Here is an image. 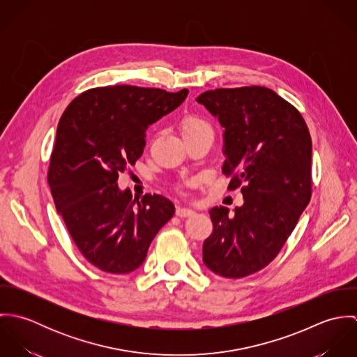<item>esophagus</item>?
<instances>
[{
  "label": "esophagus",
  "instance_id": "34e87169",
  "mask_svg": "<svg viewBox=\"0 0 357 357\" xmlns=\"http://www.w3.org/2000/svg\"><path fill=\"white\" fill-rule=\"evenodd\" d=\"M194 213L195 211L192 208H190V207H177V210H176V214L178 217H191Z\"/></svg>",
  "mask_w": 357,
  "mask_h": 357
}]
</instances>
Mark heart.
<instances>
[{"instance_id":"1","label":"heart","mask_w":357,"mask_h":357,"mask_svg":"<svg viewBox=\"0 0 357 357\" xmlns=\"http://www.w3.org/2000/svg\"><path fill=\"white\" fill-rule=\"evenodd\" d=\"M180 130H181L183 137L187 139V137H192V136L206 133V132L211 133V126L201 115L188 114L181 119Z\"/></svg>"}]
</instances>
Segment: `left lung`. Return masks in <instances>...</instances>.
Returning <instances> with one entry per match:
<instances>
[{"label": "left lung", "instance_id": "obj_1", "mask_svg": "<svg viewBox=\"0 0 357 357\" xmlns=\"http://www.w3.org/2000/svg\"><path fill=\"white\" fill-rule=\"evenodd\" d=\"M198 102L225 128L222 173L241 188L243 204L208 214L213 234L204 262L214 273L241 279L271 264L312 197V140L301 112L264 86L206 91Z\"/></svg>", "mask_w": 357, "mask_h": 357}]
</instances>
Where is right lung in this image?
<instances>
[{"label":"right lung","mask_w":357,"mask_h":357,"mask_svg":"<svg viewBox=\"0 0 357 357\" xmlns=\"http://www.w3.org/2000/svg\"><path fill=\"white\" fill-rule=\"evenodd\" d=\"M188 89L109 85L82 92L64 109L48 183L57 211L81 255L108 273L137 269L158 231L173 217L163 195L132 199L118 188L146 147L149 125L177 108Z\"/></svg>","instance_id":"1"}]
</instances>
